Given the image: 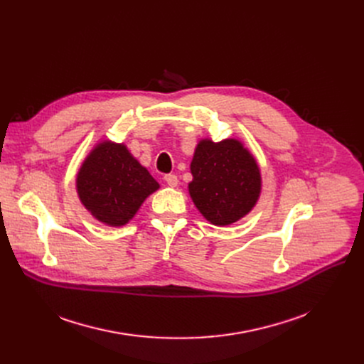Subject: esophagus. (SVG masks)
<instances>
[{"label":"esophagus","instance_id":"1","mask_svg":"<svg viewBox=\"0 0 364 364\" xmlns=\"http://www.w3.org/2000/svg\"><path fill=\"white\" fill-rule=\"evenodd\" d=\"M164 180H165V183H166L169 187H177V184H178V178H177V176H174V174H166V176L164 177Z\"/></svg>","mask_w":364,"mask_h":364}]
</instances>
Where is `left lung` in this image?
<instances>
[{"label": "left lung", "instance_id": "8db88e82", "mask_svg": "<svg viewBox=\"0 0 364 364\" xmlns=\"http://www.w3.org/2000/svg\"><path fill=\"white\" fill-rule=\"evenodd\" d=\"M188 184L199 213L215 225L236 223L251 211L261 192L259 168L254 156L235 139L220 143L202 140L190 165Z\"/></svg>", "mask_w": 364, "mask_h": 364}]
</instances>
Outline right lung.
Returning <instances> with one entry per match:
<instances>
[{
	"label": "right lung",
	"instance_id": "1",
	"mask_svg": "<svg viewBox=\"0 0 364 364\" xmlns=\"http://www.w3.org/2000/svg\"><path fill=\"white\" fill-rule=\"evenodd\" d=\"M158 188V181L128 149L112 141L95 146L76 177L82 205L94 218L112 227L127 224Z\"/></svg>",
	"mask_w": 364,
	"mask_h": 364
}]
</instances>
